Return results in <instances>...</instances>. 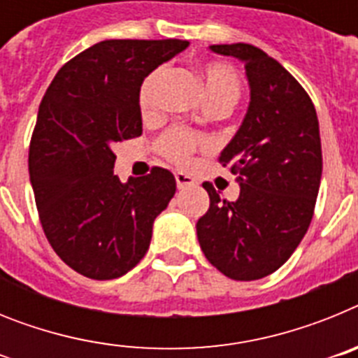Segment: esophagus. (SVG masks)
Segmentation results:
<instances>
[{
    "mask_svg": "<svg viewBox=\"0 0 358 358\" xmlns=\"http://www.w3.org/2000/svg\"><path fill=\"white\" fill-rule=\"evenodd\" d=\"M176 182H177V188L179 189L192 188V186H195L194 177H189L188 173H182V172L176 173Z\"/></svg>",
    "mask_w": 358,
    "mask_h": 358,
    "instance_id": "obj_1",
    "label": "esophagus"
}]
</instances>
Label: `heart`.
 Returning a JSON list of instances; mask_svg holds the SVG:
<instances>
[{
	"mask_svg": "<svg viewBox=\"0 0 358 358\" xmlns=\"http://www.w3.org/2000/svg\"><path fill=\"white\" fill-rule=\"evenodd\" d=\"M159 75L161 69H154L141 80L140 87H138V107L143 116L150 115L152 106H154V90H156ZM201 75L208 102H220L231 107L240 98L242 84H240L238 73L226 62H204L201 66ZM202 143L204 140L201 134L176 127L161 136L157 141V148L166 159L177 164H185Z\"/></svg>",
	"mask_w": 358,
	"mask_h": 358,
	"instance_id": "obj_1",
	"label": "heart"
}]
</instances>
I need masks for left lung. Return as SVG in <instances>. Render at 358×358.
<instances>
[{"label": "left lung", "instance_id": "1", "mask_svg": "<svg viewBox=\"0 0 358 358\" xmlns=\"http://www.w3.org/2000/svg\"><path fill=\"white\" fill-rule=\"evenodd\" d=\"M235 57L251 90L248 113L218 161L231 164L240 195L229 202L211 185L210 210L197 222L201 249L236 281L273 274L290 258L314 215L322 172L315 107L301 84L252 44H211Z\"/></svg>", "mask_w": 358, "mask_h": 358}]
</instances>
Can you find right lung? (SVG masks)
I'll return each instance as SVG.
<instances>
[{
    "label": "right lung",
    "mask_w": 358,
    "mask_h": 358,
    "mask_svg": "<svg viewBox=\"0 0 358 358\" xmlns=\"http://www.w3.org/2000/svg\"><path fill=\"white\" fill-rule=\"evenodd\" d=\"M188 41L109 39L66 62L43 96L28 170L44 235L66 265L115 280L140 264L176 177L115 176L113 145L141 134L138 87Z\"/></svg>",
    "instance_id": "right-lung-1"
}]
</instances>
